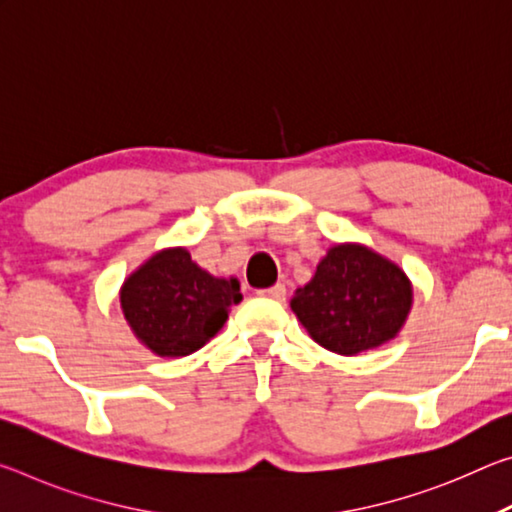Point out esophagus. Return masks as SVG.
Returning a JSON list of instances; mask_svg holds the SVG:
<instances>
[{
	"label": "esophagus",
	"mask_w": 512,
	"mask_h": 512,
	"mask_svg": "<svg viewBox=\"0 0 512 512\" xmlns=\"http://www.w3.org/2000/svg\"><path fill=\"white\" fill-rule=\"evenodd\" d=\"M259 296L271 298V300H284L287 298V287H284V284H275V287H271V289L259 291Z\"/></svg>",
	"instance_id": "1"
}]
</instances>
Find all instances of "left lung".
<instances>
[{"mask_svg": "<svg viewBox=\"0 0 512 512\" xmlns=\"http://www.w3.org/2000/svg\"><path fill=\"white\" fill-rule=\"evenodd\" d=\"M413 307V284L400 266L363 244H336L291 311L325 350L354 357L393 341Z\"/></svg>", "mask_w": 512, "mask_h": 512, "instance_id": "8db88e82", "label": "left lung"}]
</instances>
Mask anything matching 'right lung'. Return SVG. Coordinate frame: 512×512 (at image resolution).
<instances>
[{"instance_id":"right-lung-1","label":"right lung","mask_w":512,"mask_h":512,"mask_svg":"<svg viewBox=\"0 0 512 512\" xmlns=\"http://www.w3.org/2000/svg\"><path fill=\"white\" fill-rule=\"evenodd\" d=\"M239 302L237 277L207 273L183 246L158 250L119 289L121 314L135 339L171 359L201 350Z\"/></svg>"}]
</instances>
